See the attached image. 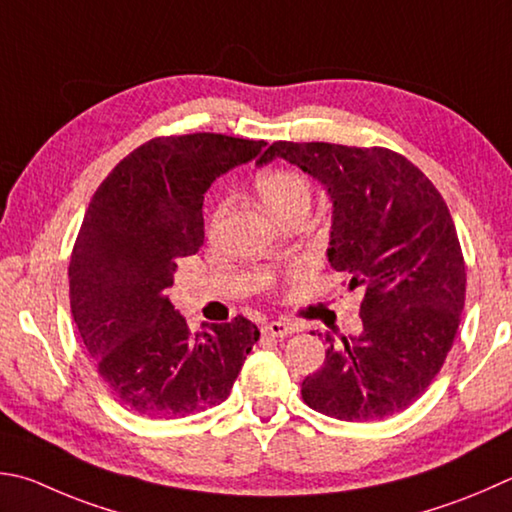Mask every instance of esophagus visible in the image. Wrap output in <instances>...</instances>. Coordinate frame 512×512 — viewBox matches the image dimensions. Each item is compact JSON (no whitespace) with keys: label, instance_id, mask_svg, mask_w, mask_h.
Here are the masks:
<instances>
[{"label":"esophagus","instance_id":"esophagus-1","mask_svg":"<svg viewBox=\"0 0 512 512\" xmlns=\"http://www.w3.org/2000/svg\"><path fill=\"white\" fill-rule=\"evenodd\" d=\"M297 331V327L295 324H291V322H268V324H264L262 327V333L264 336H271V338H286V336H291V333H295Z\"/></svg>","mask_w":512,"mask_h":512}]
</instances>
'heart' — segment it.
Here are the masks:
<instances>
[{
  "instance_id": "b5f03b06",
  "label": "heart",
  "mask_w": 512,
  "mask_h": 512,
  "mask_svg": "<svg viewBox=\"0 0 512 512\" xmlns=\"http://www.w3.org/2000/svg\"><path fill=\"white\" fill-rule=\"evenodd\" d=\"M255 188L259 199L266 206V210L271 212L275 219L284 217L286 212L291 210H300V208H311V199H313V190L311 183L306 181V176L293 170H268L264 174L257 176ZM221 212H224V206H219L215 217H212V224H217Z\"/></svg>"
}]
</instances>
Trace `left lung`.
<instances>
[{
    "label": "left lung",
    "instance_id": "obj_1",
    "mask_svg": "<svg viewBox=\"0 0 512 512\" xmlns=\"http://www.w3.org/2000/svg\"><path fill=\"white\" fill-rule=\"evenodd\" d=\"M284 159L327 190V257L360 288L358 336H327V358L302 383L311 410L378 421L410 407L439 374L466 300L457 228L439 190L385 147L273 143L257 165Z\"/></svg>",
    "mask_w": 512,
    "mask_h": 512
}]
</instances>
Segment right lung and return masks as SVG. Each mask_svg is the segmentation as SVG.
Here are the masks:
<instances>
[{
    "mask_svg": "<svg viewBox=\"0 0 512 512\" xmlns=\"http://www.w3.org/2000/svg\"><path fill=\"white\" fill-rule=\"evenodd\" d=\"M264 141L224 134L152 138L100 183L69 264L73 322L120 405L181 418L224 403L259 340L237 315L190 333L167 288L203 244V194Z\"/></svg>",
    "mask_w": 512,
    "mask_h": 512,
    "instance_id": "right-lung-1",
    "label": "right lung"
}]
</instances>
